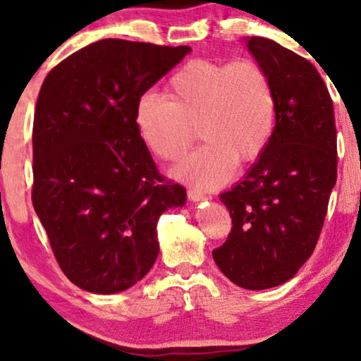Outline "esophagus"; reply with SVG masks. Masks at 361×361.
I'll return each mask as SVG.
<instances>
[{"label":"esophagus","instance_id":"obj_1","mask_svg":"<svg viewBox=\"0 0 361 361\" xmlns=\"http://www.w3.org/2000/svg\"><path fill=\"white\" fill-rule=\"evenodd\" d=\"M186 193H188V198L191 200V202H202V200H207V196H204L202 191L200 190H188L186 191Z\"/></svg>","mask_w":361,"mask_h":361}]
</instances>
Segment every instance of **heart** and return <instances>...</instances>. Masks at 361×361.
Returning a JSON list of instances; mask_svg holds the SVG:
<instances>
[{"instance_id":"obj_1","label":"heart","mask_w":361,"mask_h":361,"mask_svg":"<svg viewBox=\"0 0 361 361\" xmlns=\"http://www.w3.org/2000/svg\"><path fill=\"white\" fill-rule=\"evenodd\" d=\"M168 97L145 93L136 103L135 121L143 143L163 161L183 157L198 126L204 143L173 170L185 183L218 188L233 175L236 161H255L270 143L275 86L253 59L186 63L168 81Z\"/></svg>"}]
</instances>
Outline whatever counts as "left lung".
Listing matches in <instances>:
<instances>
[{
  "label": "left lung",
  "mask_w": 361,
  "mask_h": 361,
  "mask_svg": "<svg viewBox=\"0 0 361 361\" xmlns=\"http://www.w3.org/2000/svg\"><path fill=\"white\" fill-rule=\"evenodd\" d=\"M246 48L275 86V130L243 180L220 195L233 226L213 259L235 285L267 290L293 278L317 246L336 183V128L308 59L262 36Z\"/></svg>",
  "instance_id": "8db88e82"
}]
</instances>
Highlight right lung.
<instances>
[{"mask_svg": "<svg viewBox=\"0 0 361 361\" xmlns=\"http://www.w3.org/2000/svg\"><path fill=\"white\" fill-rule=\"evenodd\" d=\"M190 51L102 39L43 81L31 198L59 268L81 290L109 295L140 281L158 257L159 216L185 204L183 186L159 175L135 109Z\"/></svg>", "mask_w": 361, "mask_h": 361, "instance_id": "1", "label": "right lung"}]
</instances>
